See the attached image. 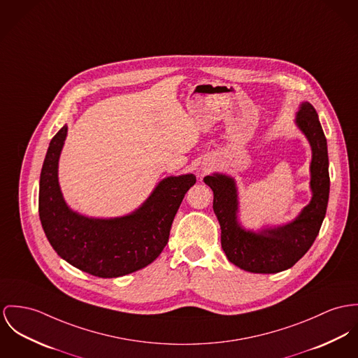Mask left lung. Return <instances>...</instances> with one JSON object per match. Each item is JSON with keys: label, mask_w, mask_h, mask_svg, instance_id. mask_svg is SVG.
<instances>
[{"label": "left lung", "mask_w": 358, "mask_h": 358, "mask_svg": "<svg viewBox=\"0 0 358 358\" xmlns=\"http://www.w3.org/2000/svg\"><path fill=\"white\" fill-rule=\"evenodd\" d=\"M296 124L312 147V199L300 215L285 224L262 231H249L237 220L238 199L236 182L224 174L204 177L214 192V213L220 220V244L229 262L255 274H275L293 267L312 247L326 217L330 174L327 140L315 108L303 102Z\"/></svg>", "instance_id": "8db88e82"}]
</instances>
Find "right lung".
I'll return each instance as SVG.
<instances>
[{"instance_id": "add662e5", "label": "right lung", "mask_w": 358, "mask_h": 358, "mask_svg": "<svg viewBox=\"0 0 358 358\" xmlns=\"http://www.w3.org/2000/svg\"><path fill=\"white\" fill-rule=\"evenodd\" d=\"M66 131L65 125L52 138L39 181V218L50 245L73 267L99 278L144 268L166 247L173 220L196 177L184 174L162 180L129 215L87 218L66 206L58 185V159Z\"/></svg>"}]
</instances>
